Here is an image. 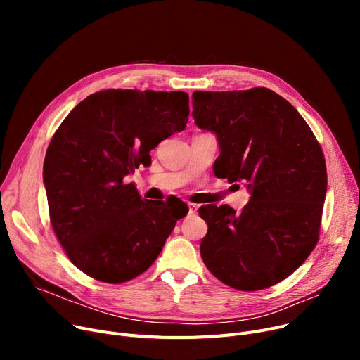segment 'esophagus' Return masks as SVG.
Instances as JSON below:
<instances>
[{"mask_svg":"<svg viewBox=\"0 0 360 360\" xmlns=\"http://www.w3.org/2000/svg\"><path fill=\"white\" fill-rule=\"evenodd\" d=\"M195 212H197V205L193 202H188V213H190V216L195 214Z\"/></svg>","mask_w":360,"mask_h":360,"instance_id":"esophagus-1","label":"esophagus"}]
</instances>
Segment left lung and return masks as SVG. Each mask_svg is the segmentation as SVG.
<instances>
[{"label": "left lung", "instance_id": "8db88e82", "mask_svg": "<svg viewBox=\"0 0 360 360\" xmlns=\"http://www.w3.org/2000/svg\"><path fill=\"white\" fill-rule=\"evenodd\" d=\"M195 124L213 131L217 178L247 185L240 213L202 205L209 232L200 245L205 267L224 285L254 292L302 266L319 238L327 193L323 148L300 113L266 87L193 93Z\"/></svg>", "mask_w": 360, "mask_h": 360}]
</instances>
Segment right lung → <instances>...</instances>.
Listing matches in <instances>:
<instances>
[{"mask_svg": "<svg viewBox=\"0 0 360 360\" xmlns=\"http://www.w3.org/2000/svg\"><path fill=\"white\" fill-rule=\"evenodd\" d=\"M185 91L108 89L75 106L48 146L44 181L52 229L87 276L120 285L143 274L188 207L140 197L124 178L185 129Z\"/></svg>", "mask_w": 360, "mask_h": 360, "instance_id": "1", "label": "right lung"}]
</instances>
